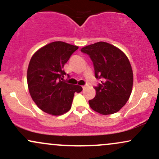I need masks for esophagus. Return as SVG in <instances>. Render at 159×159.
<instances>
[{
    "mask_svg": "<svg viewBox=\"0 0 159 159\" xmlns=\"http://www.w3.org/2000/svg\"><path fill=\"white\" fill-rule=\"evenodd\" d=\"M86 86H87V85H83V86H82V87H83V89H85V88H86Z\"/></svg>",
    "mask_w": 159,
    "mask_h": 159,
    "instance_id": "obj_1",
    "label": "esophagus"
}]
</instances>
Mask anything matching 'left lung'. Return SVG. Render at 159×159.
Here are the masks:
<instances>
[{"label":"left lung","instance_id":"8db88e82","mask_svg":"<svg viewBox=\"0 0 159 159\" xmlns=\"http://www.w3.org/2000/svg\"><path fill=\"white\" fill-rule=\"evenodd\" d=\"M93 62L94 74L101 80L94 87L96 95L89 100L91 108L103 115L118 112L131 95L133 71L127 56L120 49L105 42L82 48Z\"/></svg>","mask_w":159,"mask_h":159}]
</instances>
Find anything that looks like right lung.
<instances>
[{
	"label": "right lung",
	"instance_id": "right-lung-1",
	"mask_svg": "<svg viewBox=\"0 0 159 159\" xmlns=\"http://www.w3.org/2000/svg\"><path fill=\"white\" fill-rule=\"evenodd\" d=\"M78 46L61 41L51 43L32 56L27 73L28 89L32 99L43 111L58 116L71 107L75 92L80 85L67 83L64 66ZM69 76V75L67 74Z\"/></svg>",
	"mask_w": 159,
	"mask_h": 159
}]
</instances>
